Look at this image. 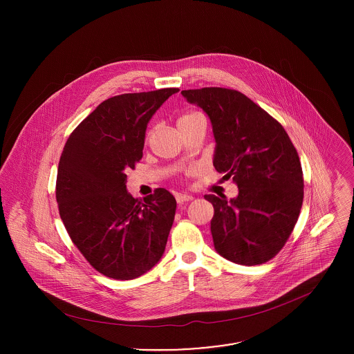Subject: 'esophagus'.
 Segmentation results:
<instances>
[{
    "label": "esophagus",
    "mask_w": 354,
    "mask_h": 354,
    "mask_svg": "<svg viewBox=\"0 0 354 354\" xmlns=\"http://www.w3.org/2000/svg\"><path fill=\"white\" fill-rule=\"evenodd\" d=\"M194 198L192 195H188V194H177L176 195V201L178 204H183V203L191 202Z\"/></svg>",
    "instance_id": "34e87169"
}]
</instances>
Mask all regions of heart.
Returning <instances> with one entry per match:
<instances>
[{
	"label": "heart",
	"mask_w": 354,
	"mask_h": 354,
	"mask_svg": "<svg viewBox=\"0 0 354 354\" xmlns=\"http://www.w3.org/2000/svg\"><path fill=\"white\" fill-rule=\"evenodd\" d=\"M196 117H202V115H201V114H198V113H189V114H184V115H181V117L178 118V122H177V124H181V122H185V121L194 120V118H196Z\"/></svg>",
	"instance_id": "b5f03b06"
}]
</instances>
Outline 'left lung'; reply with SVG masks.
I'll list each match as a JSON object with an SVG mask.
<instances>
[{
	"mask_svg": "<svg viewBox=\"0 0 354 354\" xmlns=\"http://www.w3.org/2000/svg\"><path fill=\"white\" fill-rule=\"evenodd\" d=\"M181 94L209 117L214 167L239 187L230 201L204 196L214 205L215 251L243 266L271 260L292 234L303 205L297 150L283 127L240 91L204 87Z\"/></svg>",
	"mask_w": 354,
	"mask_h": 354,
	"instance_id": "8db88e82",
	"label": "left lung"
}]
</instances>
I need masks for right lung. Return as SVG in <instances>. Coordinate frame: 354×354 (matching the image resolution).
I'll list each match as a JSON object with an SVG mask.
<instances>
[{"label": "right lung", "mask_w": 354, "mask_h": 354, "mask_svg": "<svg viewBox=\"0 0 354 354\" xmlns=\"http://www.w3.org/2000/svg\"><path fill=\"white\" fill-rule=\"evenodd\" d=\"M178 88L122 94L97 106L69 135L55 198L77 250L103 275L135 279L160 260L174 221V196L158 188L143 201L127 191V170L143 156L147 124Z\"/></svg>", "instance_id": "1"}]
</instances>
